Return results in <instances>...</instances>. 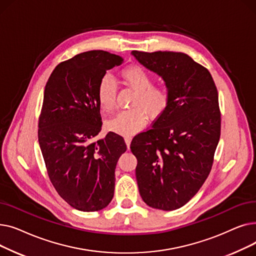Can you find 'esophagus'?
<instances>
[{
	"label": "esophagus",
	"instance_id": "1",
	"mask_svg": "<svg viewBox=\"0 0 256 256\" xmlns=\"http://www.w3.org/2000/svg\"><path fill=\"white\" fill-rule=\"evenodd\" d=\"M124 141H126L128 148L130 145V142H132V136H124Z\"/></svg>",
	"mask_w": 256,
	"mask_h": 256
}]
</instances>
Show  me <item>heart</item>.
<instances>
[{"instance_id":"heart-1","label":"heart","mask_w":256,"mask_h":256,"mask_svg":"<svg viewBox=\"0 0 256 256\" xmlns=\"http://www.w3.org/2000/svg\"><path fill=\"white\" fill-rule=\"evenodd\" d=\"M124 83L135 91L130 108L132 109L118 113L106 121V128L120 135L130 136L146 124V114L156 119L162 116L171 104V91L167 85L154 84V76L142 66L130 65L120 72ZM117 87L110 76H104L98 87V100L102 110L111 113L116 106Z\"/></svg>"}]
</instances>
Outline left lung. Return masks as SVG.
I'll return each instance as SVG.
<instances>
[{
  "instance_id": "1",
  "label": "left lung",
  "mask_w": 256,
  "mask_h": 256,
  "mask_svg": "<svg viewBox=\"0 0 256 256\" xmlns=\"http://www.w3.org/2000/svg\"><path fill=\"white\" fill-rule=\"evenodd\" d=\"M171 91L168 110L134 137L139 193L150 208L173 210L199 191L210 172L221 134L217 87L210 72L184 52L132 50Z\"/></svg>"
}]
</instances>
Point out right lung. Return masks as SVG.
Listing matches in <instances>:
<instances>
[{"label": "right lung", "instance_id": "add662e5", "mask_svg": "<svg viewBox=\"0 0 256 256\" xmlns=\"http://www.w3.org/2000/svg\"><path fill=\"white\" fill-rule=\"evenodd\" d=\"M124 59L104 50L80 52L50 76L38 122V141L48 178L76 210L96 212L114 196L115 168L126 150L124 138L102 130L98 87L106 70Z\"/></svg>", "mask_w": 256, "mask_h": 256}]
</instances>
